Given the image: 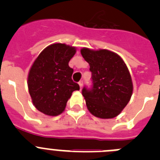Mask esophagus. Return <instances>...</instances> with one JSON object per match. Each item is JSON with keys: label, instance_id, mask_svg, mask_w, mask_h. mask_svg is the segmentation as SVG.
<instances>
[{"label": "esophagus", "instance_id": "obj_1", "mask_svg": "<svg viewBox=\"0 0 160 160\" xmlns=\"http://www.w3.org/2000/svg\"><path fill=\"white\" fill-rule=\"evenodd\" d=\"M78 84H79V86H80V88H82V86H83V81H80L78 82Z\"/></svg>", "mask_w": 160, "mask_h": 160}]
</instances>
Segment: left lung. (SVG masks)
Segmentation results:
<instances>
[{"mask_svg": "<svg viewBox=\"0 0 160 160\" xmlns=\"http://www.w3.org/2000/svg\"><path fill=\"white\" fill-rule=\"evenodd\" d=\"M81 54L92 73L93 87H84L82 91L88 111L100 118L118 116L133 92L128 66L119 55L107 49L82 48Z\"/></svg>", "mask_w": 160, "mask_h": 160, "instance_id": "1", "label": "left lung"}]
</instances>
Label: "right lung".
Instances as JSON below:
<instances>
[{
    "mask_svg": "<svg viewBox=\"0 0 160 160\" xmlns=\"http://www.w3.org/2000/svg\"><path fill=\"white\" fill-rule=\"evenodd\" d=\"M76 48L54 43L41 52L28 75V88L34 107L49 116H57L66 108L68 99L79 85L71 77L73 70L69 62Z\"/></svg>",
    "mask_w": 160,
    "mask_h": 160,
    "instance_id": "add662e5",
    "label": "right lung"
}]
</instances>
